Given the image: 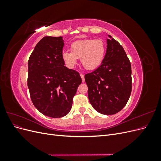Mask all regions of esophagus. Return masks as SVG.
Returning a JSON list of instances; mask_svg holds the SVG:
<instances>
[{
  "instance_id": "obj_1",
  "label": "esophagus",
  "mask_w": 161,
  "mask_h": 161,
  "mask_svg": "<svg viewBox=\"0 0 161 161\" xmlns=\"http://www.w3.org/2000/svg\"><path fill=\"white\" fill-rule=\"evenodd\" d=\"M80 77H81V79H82V82H85V75L83 74H80Z\"/></svg>"
}]
</instances>
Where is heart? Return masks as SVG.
Returning <instances> with one entry per match:
<instances>
[{
	"mask_svg": "<svg viewBox=\"0 0 161 161\" xmlns=\"http://www.w3.org/2000/svg\"><path fill=\"white\" fill-rule=\"evenodd\" d=\"M106 47L103 40L99 39H83L71 43L70 52L64 51L62 60L69 68H73L80 59L81 64L87 70H94L103 62Z\"/></svg>",
	"mask_w": 161,
	"mask_h": 161,
	"instance_id": "heart-1",
	"label": "heart"
}]
</instances>
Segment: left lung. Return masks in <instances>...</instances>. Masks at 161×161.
Wrapping results in <instances>:
<instances>
[{
  "mask_svg": "<svg viewBox=\"0 0 161 161\" xmlns=\"http://www.w3.org/2000/svg\"><path fill=\"white\" fill-rule=\"evenodd\" d=\"M85 79L89 101L97 111L113 115L124 108L132 89L131 68L127 54L118 42L114 38L108 39L101 64L85 75Z\"/></svg>",
  "mask_w": 161,
  "mask_h": 161,
  "instance_id": "left-lung-1",
  "label": "left lung"
}]
</instances>
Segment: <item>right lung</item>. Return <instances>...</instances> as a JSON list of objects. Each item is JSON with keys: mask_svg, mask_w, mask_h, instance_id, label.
<instances>
[{"mask_svg": "<svg viewBox=\"0 0 161 161\" xmlns=\"http://www.w3.org/2000/svg\"><path fill=\"white\" fill-rule=\"evenodd\" d=\"M62 37L46 36L37 43L28 60L27 86L36 109L53 118L69 113L82 82L79 73L64 66Z\"/></svg>", "mask_w": 161, "mask_h": 161, "instance_id": "add662e5", "label": "right lung"}]
</instances>
